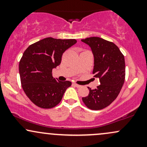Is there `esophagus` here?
Returning <instances> with one entry per match:
<instances>
[{
    "instance_id": "esophagus-1",
    "label": "esophagus",
    "mask_w": 147,
    "mask_h": 147,
    "mask_svg": "<svg viewBox=\"0 0 147 147\" xmlns=\"http://www.w3.org/2000/svg\"><path fill=\"white\" fill-rule=\"evenodd\" d=\"M73 85L75 86V87H77V88H80V87H82V86L79 85V84H73Z\"/></svg>"
}]
</instances>
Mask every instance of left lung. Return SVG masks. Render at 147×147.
I'll return each instance as SVG.
<instances>
[{"mask_svg":"<svg viewBox=\"0 0 147 147\" xmlns=\"http://www.w3.org/2000/svg\"><path fill=\"white\" fill-rule=\"evenodd\" d=\"M82 41L90 47L94 56V77L100 85L89 89L87 97H82L85 105L97 111L109 106L117 98L125 79V61L119 49L113 42L99 37H89Z\"/></svg>","mask_w":147,"mask_h":147,"instance_id":"8db88e82","label":"left lung"}]
</instances>
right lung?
Masks as SVG:
<instances>
[{
  "instance_id": "obj_1",
  "label": "right lung",
  "mask_w": 147,
  "mask_h": 147,
  "mask_svg": "<svg viewBox=\"0 0 147 147\" xmlns=\"http://www.w3.org/2000/svg\"><path fill=\"white\" fill-rule=\"evenodd\" d=\"M77 43L75 39L43 38L30 45L19 62L21 86L35 105L42 109L55 107L72 83L52 77V69L60 65L63 53Z\"/></svg>"
}]
</instances>
